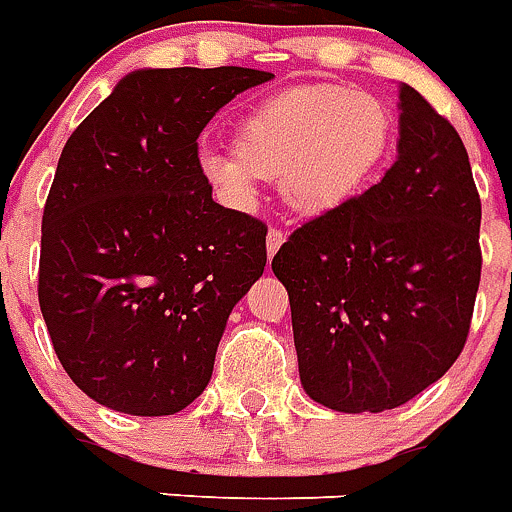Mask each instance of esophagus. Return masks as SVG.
Returning <instances> with one entry per match:
<instances>
[{"instance_id": "1", "label": "esophagus", "mask_w": 512, "mask_h": 512, "mask_svg": "<svg viewBox=\"0 0 512 512\" xmlns=\"http://www.w3.org/2000/svg\"><path fill=\"white\" fill-rule=\"evenodd\" d=\"M285 243V232L282 230H269V235H267V253L269 256H275L277 253V248H280V245Z\"/></svg>"}]
</instances>
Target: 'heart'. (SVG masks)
I'll list each match as a JSON object with an SVG mask.
<instances>
[{
  "instance_id": "heart-1",
  "label": "heart",
  "mask_w": 512,
  "mask_h": 512,
  "mask_svg": "<svg viewBox=\"0 0 512 512\" xmlns=\"http://www.w3.org/2000/svg\"><path fill=\"white\" fill-rule=\"evenodd\" d=\"M396 145L388 102L365 89L309 84L264 97L235 124V150H203L200 171L245 206L256 182L277 179L282 200L306 216L330 214L386 169Z\"/></svg>"
}]
</instances>
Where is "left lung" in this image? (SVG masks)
I'll use <instances>...</instances> for the list:
<instances>
[{"mask_svg": "<svg viewBox=\"0 0 512 512\" xmlns=\"http://www.w3.org/2000/svg\"><path fill=\"white\" fill-rule=\"evenodd\" d=\"M399 155L378 185L280 245L298 372L314 402L383 412L455 365L481 282V198L460 134L399 87Z\"/></svg>", "mask_w": 512, "mask_h": 512, "instance_id": "left-lung-1", "label": "left lung"}]
</instances>
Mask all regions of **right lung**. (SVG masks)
Masks as SVG:
<instances>
[{
	"label": "right lung",
	"instance_id": "right-lung-1",
	"mask_svg": "<svg viewBox=\"0 0 512 512\" xmlns=\"http://www.w3.org/2000/svg\"><path fill=\"white\" fill-rule=\"evenodd\" d=\"M256 68H153L68 137L42 216L39 306L63 370L110 410L203 394L232 306L264 275L267 224L211 198L198 137Z\"/></svg>",
	"mask_w": 512,
	"mask_h": 512
}]
</instances>
